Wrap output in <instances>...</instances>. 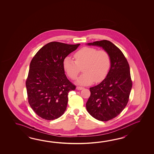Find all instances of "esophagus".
<instances>
[{
  "instance_id": "obj_1",
  "label": "esophagus",
  "mask_w": 154,
  "mask_h": 154,
  "mask_svg": "<svg viewBox=\"0 0 154 154\" xmlns=\"http://www.w3.org/2000/svg\"><path fill=\"white\" fill-rule=\"evenodd\" d=\"M84 88L83 87H81V86H77L76 87V89L77 90H82Z\"/></svg>"
}]
</instances>
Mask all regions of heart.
Masks as SVG:
<instances>
[{
    "instance_id": "obj_1",
    "label": "heart",
    "mask_w": 154,
    "mask_h": 154,
    "mask_svg": "<svg viewBox=\"0 0 154 154\" xmlns=\"http://www.w3.org/2000/svg\"><path fill=\"white\" fill-rule=\"evenodd\" d=\"M74 58L75 60L66 57L63 63V69L70 78L75 80L82 68L84 73L77 81L82 85L103 81L111 65L109 53L103 49L98 50L94 47H85L79 49L74 53Z\"/></svg>"
}]
</instances>
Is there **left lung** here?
<instances>
[{
  "mask_svg": "<svg viewBox=\"0 0 154 154\" xmlns=\"http://www.w3.org/2000/svg\"><path fill=\"white\" fill-rule=\"evenodd\" d=\"M88 45L102 47L111 59L107 75L100 84L90 88L91 95L86 104L94 118L108 121L119 115L128 103L132 88L130 68L123 53L111 42L102 40Z\"/></svg>",
  "mask_w": 154,
  "mask_h": 154,
  "instance_id": "1",
  "label": "left lung"
}]
</instances>
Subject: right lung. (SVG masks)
I'll list each match as a JSON object with an SVG mask.
<instances>
[{
    "label": "right lung",
    "mask_w": 154,
    "mask_h": 154,
    "mask_svg": "<svg viewBox=\"0 0 154 154\" xmlns=\"http://www.w3.org/2000/svg\"><path fill=\"white\" fill-rule=\"evenodd\" d=\"M79 45L51 42L33 57L26 79V90L29 106L41 118L54 120L66 111L68 93L76 86L66 78L63 63Z\"/></svg>",
    "instance_id": "obj_1"
}]
</instances>
